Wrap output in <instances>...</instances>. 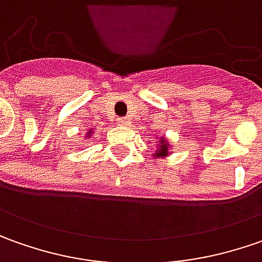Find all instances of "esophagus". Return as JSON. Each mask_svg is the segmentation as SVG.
<instances>
[{
    "label": "esophagus",
    "instance_id": "34e87169",
    "mask_svg": "<svg viewBox=\"0 0 262 262\" xmlns=\"http://www.w3.org/2000/svg\"><path fill=\"white\" fill-rule=\"evenodd\" d=\"M117 123L122 124V126H127V124H129V120H127V119H117Z\"/></svg>",
    "mask_w": 262,
    "mask_h": 262
}]
</instances>
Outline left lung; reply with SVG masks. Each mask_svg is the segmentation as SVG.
Here are the masks:
<instances>
[{"mask_svg":"<svg viewBox=\"0 0 262 262\" xmlns=\"http://www.w3.org/2000/svg\"><path fill=\"white\" fill-rule=\"evenodd\" d=\"M169 152V143L165 138H161L158 143V150L155 154V157H167Z\"/></svg>","mask_w":262,"mask_h":262,"instance_id":"obj_1","label":"left lung"}]
</instances>
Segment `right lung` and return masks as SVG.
I'll return each mask as SVG.
<instances>
[{"label": "right lung", "instance_id": "right-lung-1", "mask_svg": "<svg viewBox=\"0 0 262 262\" xmlns=\"http://www.w3.org/2000/svg\"><path fill=\"white\" fill-rule=\"evenodd\" d=\"M91 135H93V130H88V132H86V138H90Z\"/></svg>", "mask_w": 262, "mask_h": 262}]
</instances>
